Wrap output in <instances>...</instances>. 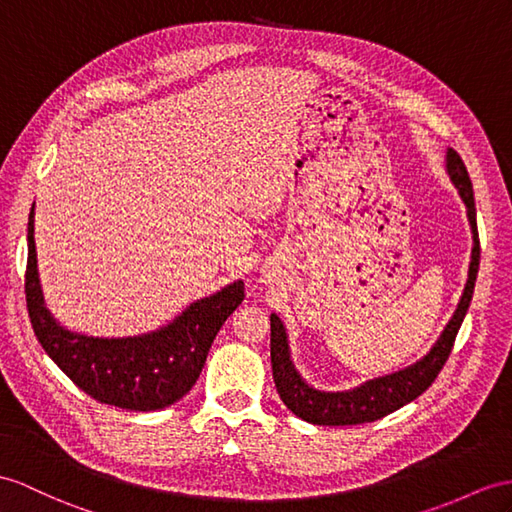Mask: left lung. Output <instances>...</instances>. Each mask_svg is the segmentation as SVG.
Listing matches in <instances>:
<instances>
[{"label":"left lung","mask_w":512,"mask_h":512,"mask_svg":"<svg viewBox=\"0 0 512 512\" xmlns=\"http://www.w3.org/2000/svg\"><path fill=\"white\" fill-rule=\"evenodd\" d=\"M445 171L450 176L452 184L463 199L467 208V221L471 230V260L467 271V282L460 302L454 310L452 319L434 341L428 354H423L415 363H410L402 369L384 373L378 378H369L360 382L352 389L341 391H326L308 384L306 378L299 373L291 356L289 332H286L282 319L271 313V369L273 382L280 393V400L286 408L299 419L315 426H356V423L376 421L393 410L406 406L408 402L428 389V386L439 376L445 360L450 358L454 347V339L463 323L471 297L473 286H476L478 267H480V239H478V223H476V199H473V186L463 158H460L452 147L445 152Z\"/></svg>","instance_id":"left-lung-1"}]
</instances>
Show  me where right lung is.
Wrapping results in <instances>:
<instances>
[{"mask_svg": "<svg viewBox=\"0 0 512 512\" xmlns=\"http://www.w3.org/2000/svg\"><path fill=\"white\" fill-rule=\"evenodd\" d=\"M36 263L32 206L26 302L36 339L62 373L93 400L139 413L167 408L193 389L223 321L245 297L243 280H234L195 299L156 330L132 336H93L65 328L49 313Z\"/></svg>", "mask_w": 512, "mask_h": 512, "instance_id": "obj_1", "label": "right lung"}]
</instances>
